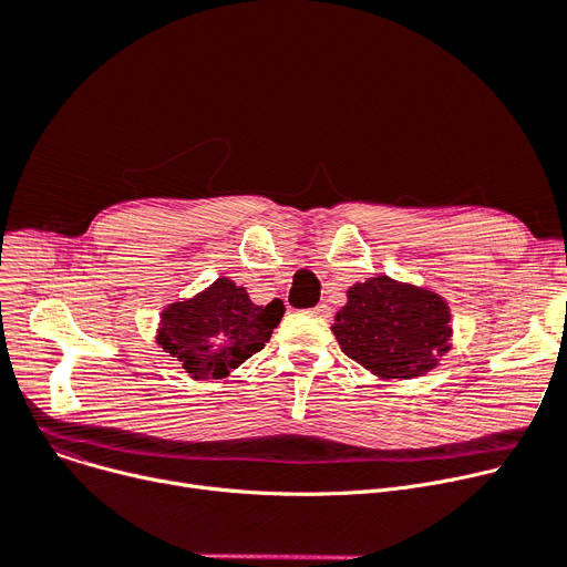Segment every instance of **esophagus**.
<instances>
[{
    "instance_id": "esophagus-1",
    "label": "esophagus",
    "mask_w": 567,
    "mask_h": 567,
    "mask_svg": "<svg viewBox=\"0 0 567 567\" xmlns=\"http://www.w3.org/2000/svg\"><path fill=\"white\" fill-rule=\"evenodd\" d=\"M313 313H316V316H322V318H327V316H329V307L322 302V305H318V307L313 309Z\"/></svg>"
}]
</instances>
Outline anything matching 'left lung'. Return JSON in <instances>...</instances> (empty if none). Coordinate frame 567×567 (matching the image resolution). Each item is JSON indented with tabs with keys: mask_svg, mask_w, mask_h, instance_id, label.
I'll list each match as a JSON object with an SVG mask.
<instances>
[{
	"mask_svg": "<svg viewBox=\"0 0 567 567\" xmlns=\"http://www.w3.org/2000/svg\"><path fill=\"white\" fill-rule=\"evenodd\" d=\"M341 350L382 380H412L451 350L446 299L386 275L348 288V305L331 324Z\"/></svg>",
	"mask_w": 567,
	"mask_h": 567,
	"instance_id": "8db88e82",
	"label": "left lung"
}]
</instances>
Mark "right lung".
I'll return each instance as SVG.
<instances>
[{"label":"right lung","mask_w":567,"mask_h":567,"mask_svg":"<svg viewBox=\"0 0 567 567\" xmlns=\"http://www.w3.org/2000/svg\"><path fill=\"white\" fill-rule=\"evenodd\" d=\"M284 311L281 299L258 307L243 286L221 277L162 311L157 346L181 361L189 378L219 380L262 350Z\"/></svg>","instance_id":"1"}]
</instances>
